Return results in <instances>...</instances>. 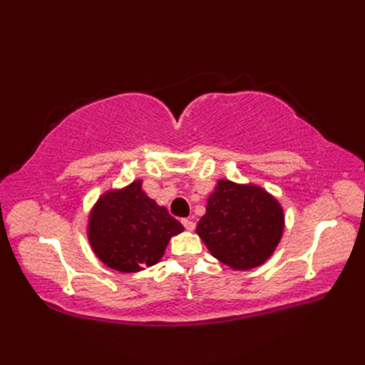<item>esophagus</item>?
I'll return each mask as SVG.
<instances>
[{
  "label": "esophagus",
  "instance_id": "obj_1",
  "mask_svg": "<svg viewBox=\"0 0 365 365\" xmlns=\"http://www.w3.org/2000/svg\"><path fill=\"white\" fill-rule=\"evenodd\" d=\"M182 224H183V226H185V229H187L188 232H192V230H195V229H196V224H195V222H192L191 220H182Z\"/></svg>",
  "mask_w": 365,
  "mask_h": 365
}]
</instances>
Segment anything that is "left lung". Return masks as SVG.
I'll list each match as a JSON object with an SVG mask.
<instances>
[{"instance_id":"left-lung-1","label":"left lung","mask_w":365,"mask_h":365,"mask_svg":"<svg viewBox=\"0 0 365 365\" xmlns=\"http://www.w3.org/2000/svg\"><path fill=\"white\" fill-rule=\"evenodd\" d=\"M284 227V208L267 190L220 178L196 232L215 259L232 269L247 271L273 255Z\"/></svg>"}]
</instances>
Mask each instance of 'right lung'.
I'll use <instances>...</instances> for the list:
<instances>
[{
    "instance_id": "1",
    "label": "right lung",
    "mask_w": 365,
    "mask_h": 365,
    "mask_svg": "<svg viewBox=\"0 0 365 365\" xmlns=\"http://www.w3.org/2000/svg\"><path fill=\"white\" fill-rule=\"evenodd\" d=\"M86 232L91 250L108 268L138 273L161 260L169 240L182 234L183 226L145 195L138 178L97 199Z\"/></svg>"
}]
</instances>
